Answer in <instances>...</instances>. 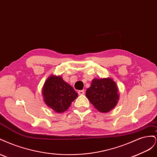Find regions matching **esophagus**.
I'll list each match as a JSON object with an SVG mask.
<instances>
[{
	"instance_id": "esophagus-1",
	"label": "esophagus",
	"mask_w": 157,
	"mask_h": 157,
	"mask_svg": "<svg viewBox=\"0 0 157 157\" xmlns=\"http://www.w3.org/2000/svg\"><path fill=\"white\" fill-rule=\"evenodd\" d=\"M78 95H84V91L83 90H79V91L78 92Z\"/></svg>"
}]
</instances>
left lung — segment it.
Wrapping results in <instances>:
<instances>
[{
    "label": "left lung",
    "instance_id": "8db88e82",
    "mask_svg": "<svg viewBox=\"0 0 157 157\" xmlns=\"http://www.w3.org/2000/svg\"><path fill=\"white\" fill-rule=\"evenodd\" d=\"M86 96L94 107L101 113H108L119 100L117 83L111 78H94L86 90Z\"/></svg>",
    "mask_w": 157,
    "mask_h": 157
}]
</instances>
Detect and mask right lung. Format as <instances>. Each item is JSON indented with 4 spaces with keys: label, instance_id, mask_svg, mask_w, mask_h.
Here are the masks:
<instances>
[{
    "label": "right lung",
    "instance_id": "add662e5",
    "mask_svg": "<svg viewBox=\"0 0 157 157\" xmlns=\"http://www.w3.org/2000/svg\"><path fill=\"white\" fill-rule=\"evenodd\" d=\"M42 94L46 105L58 113L67 111L78 94L61 76L52 75L46 79Z\"/></svg>",
    "mask_w": 157,
    "mask_h": 157
}]
</instances>
